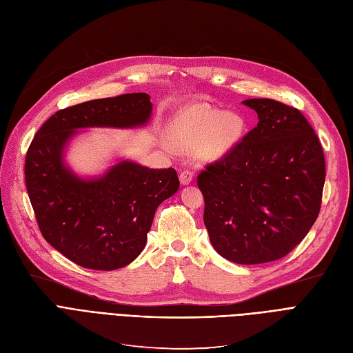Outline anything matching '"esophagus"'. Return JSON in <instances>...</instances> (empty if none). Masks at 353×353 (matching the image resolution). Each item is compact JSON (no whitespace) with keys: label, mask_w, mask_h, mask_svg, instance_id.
<instances>
[{"label":"esophagus","mask_w":353,"mask_h":353,"mask_svg":"<svg viewBox=\"0 0 353 353\" xmlns=\"http://www.w3.org/2000/svg\"><path fill=\"white\" fill-rule=\"evenodd\" d=\"M193 180V173L189 172V170H185V172L180 173V183L183 186H188L189 183H192Z\"/></svg>","instance_id":"obj_1"}]
</instances>
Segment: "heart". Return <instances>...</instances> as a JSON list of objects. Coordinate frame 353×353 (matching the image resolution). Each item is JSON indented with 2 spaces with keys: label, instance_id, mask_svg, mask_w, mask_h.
Returning a JSON list of instances; mask_svg holds the SVG:
<instances>
[{
  "label": "heart",
  "instance_id": "1",
  "mask_svg": "<svg viewBox=\"0 0 353 353\" xmlns=\"http://www.w3.org/2000/svg\"><path fill=\"white\" fill-rule=\"evenodd\" d=\"M244 132L243 117L198 103L181 109L170 122L168 135L181 151H194L201 161L224 159L239 145Z\"/></svg>",
  "mask_w": 353,
  "mask_h": 353
}]
</instances>
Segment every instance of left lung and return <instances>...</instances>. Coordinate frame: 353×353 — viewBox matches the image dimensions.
Returning <instances> with one entry per match:
<instances>
[{"mask_svg": "<svg viewBox=\"0 0 353 353\" xmlns=\"http://www.w3.org/2000/svg\"><path fill=\"white\" fill-rule=\"evenodd\" d=\"M243 104L259 122L198 176L203 223L218 254L239 265L278 260L303 241L320 212L321 143L303 113L272 99Z\"/></svg>", "mask_w": 353, "mask_h": 353, "instance_id": "1", "label": "left lung"}]
</instances>
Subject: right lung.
<instances>
[{
    "label": "right lung",
    "instance_id": "obj_1",
    "mask_svg": "<svg viewBox=\"0 0 353 353\" xmlns=\"http://www.w3.org/2000/svg\"><path fill=\"white\" fill-rule=\"evenodd\" d=\"M147 93L90 100L57 112L26 155V188L45 240L71 262L114 270L141 254L159 205L179 190L174 168H150L119 159L106 172L83 177L65 161L71 141L90 128L147 126Z\"/></svg>",
    "mask_w": 353,
    "mask_h": 353
}]
</instances>
